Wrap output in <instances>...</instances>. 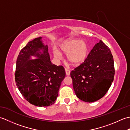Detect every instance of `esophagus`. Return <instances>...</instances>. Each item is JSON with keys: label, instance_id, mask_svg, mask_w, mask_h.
Here are the masks:
<instances>
[{"label": "esophagus", "instance_id": "obj_1", "mask_svg": "<svg viewBox=\"0 0 130 130\" xmlns=\"http://www.w3.org/2000/svg\"><path fill=\"white\" fill-rule=\"evenodd\" d=\"M65 73H66V75L67 76H69L70 74V71L69 70L67 69H65Z\"/></svg>", "mask_w": 130, "mask_h": 130}]
</instances>
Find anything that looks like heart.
<instances>
[{
  "mask_svg": "<svg viewBox=\"0 0 130 130\" xmlns=\"http://www.w3.org/2000/svg\"><path fill=\"white\" fill-rule=\"evenodd\" d=\"M60 50L67 54L69 62L75 67H78L85 62L89 53V46L87 41L79 38H70L65 41L60 46ZM55 57L60 59L61 53L57 49H54Z\"/></svg>",
  "mask_w": 130,
  "mask_h": 130,
  "instance_id": "heart-1",
  "label": "heart"
}]
</instances>
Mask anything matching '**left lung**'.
<instances>
[{
	"label": "left lung",
	"mask_w": 130,
	"mask_h": 130,
	"mask_svg": "<svg viewBox=\"0 0 130 130\" xmlns=\"http://www.w3.org/2000/svg\"><path fill=\"white\" fill-rule=\"evenodd\" d=\"M76 95L85 102L99 100L106 94L114 79L113 57L111 50L100 40L84 63L70 73Z\"/></svg>",
	"instance_id": "left-lung-1"
}]
</instances>
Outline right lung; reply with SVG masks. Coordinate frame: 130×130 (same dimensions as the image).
I'll return each mask as SVG.
<instances>
[{"label":"right lung","mask_w":130,"mask_h":130,"mask_svg":"<svg viewBox=\"0 0 130 130\" xmlns=\"http://www.w3.org/2000/svg\"><path fill=\"white\" fill-rule=\"evenodd\" d=\"M42 38H35L21 50L16 61L15 80L19 92L29 103L47 107L57 99L65 71L62 66L51 63L48 46Z\"/></svg>","instance_id":"right-lung-1"}]
</instances>
